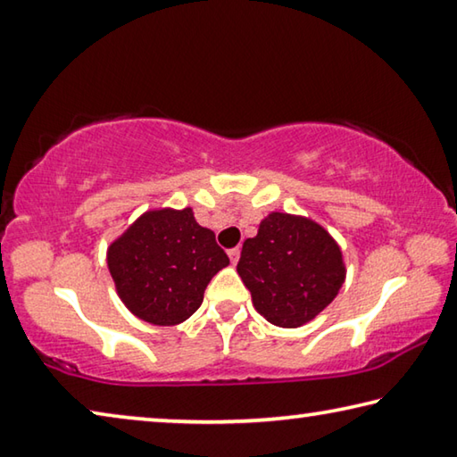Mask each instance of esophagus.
<instances>
[{"label":"esophagus","instance_id":"esophagus-1","mask_svg":"<svg viewBox=\"0 0 457 457\" xmlns=\"http://www.w3.org/2000/svg\"><path fill=\"white\" fill-rule=\"evenodd\" d=\"M239 252H242V250H239V247H231V250L228 252V256H229V262H231V264H237V260H239Z\"/></svg>","mask_w":457,"mask_h":457}]
</instances>
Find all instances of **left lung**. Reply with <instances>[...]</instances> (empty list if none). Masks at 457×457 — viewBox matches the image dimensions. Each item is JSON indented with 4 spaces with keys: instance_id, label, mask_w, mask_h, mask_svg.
Listing matches in <instances>:
<instances>
[{
    "instance_id": "obj_1",
    "label": "left lung",
    "mask_w": 457,
    "mask_h": 457,
    "mask_svg": "<svg viewBox=\"0 0 457 457\" xmlns=\"http://www.w3.org/2000/svg\"><path fill=\"white\" fill-rule=\"evenodd\" d=\"M237 274L268 322L303 327L337 298L345 282L343 252L319 223L274 212L247 237Z\"/></svg>"
}]
</instances>
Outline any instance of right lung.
<instances>
[{
    "mask_svg": "<svg viewBox=\"0 0 457 457\" xmlns=\"http://www.w3.org/2000/svg\"><path fill=\"white\" fill-rule=\"evenodd\" d=\"M111 276L130 312L157 327L187 320L212 278L229 264L212 229L191 207L146 212L106 252Z\"/></svg>",
    "mask_w": 457,
    "mask_h": 457,
    "instance_id": "1",
    "label": "right lung"
}]
</instances>
